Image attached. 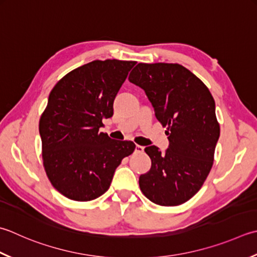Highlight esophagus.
Instances as JSON below:
<instances>
[{
	"mask_svg": "<svg viewBox=\"0 0 257 257\" xmlns=\"http://www.w3.org/2000/svg\"><path fill=\"white\" fill-rule=\"evenodd\" d=\"M136 153H143L144 152V147L143 146H139V145H136V149H135Z\"/></svg>",
	"mask_w": 257,
	"mask_h": 257,
	"instance_id": "obj_1",
	"label": "esophagus"
}]
</instances>
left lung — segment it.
I'll return each instance as SVG.
<instances>
[{
	"label": "left lung",
	"instance_id": "left-lung-1",
	"mask_svg": "<svg viewBox=\"0 0 257 257\" xmlns=\"http://www.w3.org/2000/svg\"><path fill=\"white\" fill-rule=\"evenodd\" d=\"M129 81L145 90L169 140L165 153L145 148L152 167L140 175V190L157 205H182L202 188L213 167L220 133L213 95L178 63H138Z\"/></svg>",
	"mask_w": 257,
	"mask_h": 257
}]
</instances>
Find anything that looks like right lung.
<instances>
[{"mask_svg":"<svg viewBox=\"0 0 257 257\" xmlns=\"http://www.w3.org/2000/svg\"><path fill=\"white\" fill-rule=\"evenodd\" d=\"M136 61L94 60L60 79L39 122L43 167L65 197L89 202L110 187L114 170L136 145L100 133L112 117L113 100Z\"/></svg>","mask_w":257,"mask_h":257,"instance_id":"obj_1","label":"right lung"}]
</instances>
